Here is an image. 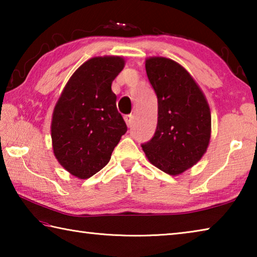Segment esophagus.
Instances as JSON below:
<instances>
[{
	"instance_id": "34e87169",
	"label": "esophagus",
	"mask_w": 257,
	"mask_h": 257,
	"mask_svg": "<svg viewBox=\"0 0 257 257\" xmlns=\"http://www.w3.org/2000/svg\"><path fill=\"white\" fill-rule=\"evenodd\" d=\"M124 121H125V123H127L128 127H130V125H132L134 122V115L133 114L124 115Z\"/></svg>"
}]
</instances>
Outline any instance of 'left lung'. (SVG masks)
<instances>
[{
	"mask_svg": "<svg viewBox=\"0 0 257 257\" xmlns=\"http://www.w3.org/2000/svg\"><path fill=\"white\" fill-rule=\"evenodd\" d=\"M146 73L158 96V127L142 144L150 162L171 176L196 164L211 138V111L196 81L171 59H146Z\"/></svg>",
	"mask_w": 257,
	"mask_h": 257,
	"instance_id": "obj_1",
	"label": "left lung"
}]
</instances>
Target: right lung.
<instances>
[{
    "instance_id": "1",
    "label": "right lung",
    "mask_w": 257,
    "mask_h": 257,
    "mask_svg": "<svg viewBox=\"0 0 257 257\" xmlns=\"http://www.w3.org/2000/svg\"><path fill=\"white\" fill-rule=\"evenodd\" d=\"M123 67L121 56L86 61L70 77L54 107L51 123L54 155L79 179H87L105 167L127 132L111 89Z\"/></svg>"
}]
</instances>
